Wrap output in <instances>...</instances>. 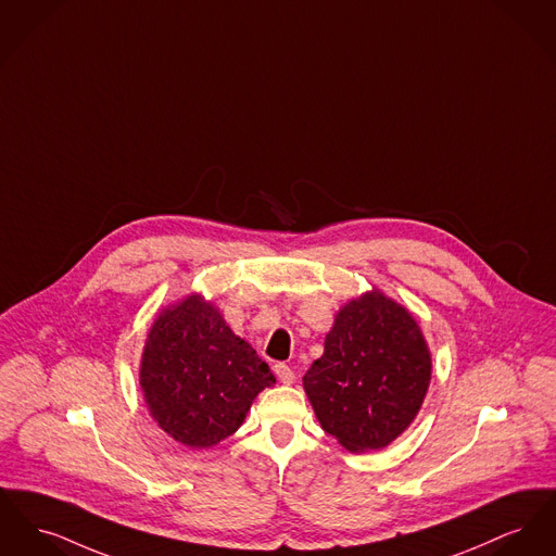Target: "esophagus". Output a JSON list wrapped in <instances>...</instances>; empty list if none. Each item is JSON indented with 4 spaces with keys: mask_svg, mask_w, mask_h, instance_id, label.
Instances as JSON below:
<instances>
[{
    "mask_svg": "<svg viewBox=\"0 0 556 556\" xmlns=\"http://www.w3.org/2000/svg\"><path fill=\"white\" fill-rule=\"evenodd\" d=\"M273 371L279 378V382H283V384H292L295 380L294 369L288 363H275Z\"/></svg>",
    "mask_w": 556,
    "mask_h": 556,
    "instance_id": "obj_1",
    "label": "esophagus"
}]
</instances>
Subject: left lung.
<instances>
[{"instance_id":"8db88e82","label":"left lung","mask_w":556,"mask_h":556,"mask_svg":"<svg viewBox=\"0 0 556 556\" xmlns=\"http://www.w3.org/2000/svg\"><path fill=\"white\" fill-rule=\"evenodd\" d=\"M430 367L414 317L374 290L338 313L324 357L302 382L321 428L359 454L387 447L412 425Z\"/></svg>"}]
</instances>
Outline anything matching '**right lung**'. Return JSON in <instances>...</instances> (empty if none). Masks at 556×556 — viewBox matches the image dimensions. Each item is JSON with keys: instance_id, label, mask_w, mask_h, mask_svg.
<instances>
[{"instance_id": "add662e5", "label": "right lung", "mask_w": 556, "mask_h": 556, "mask_svg": "<svg viewBox=\"0 0 556 556\" xmlns=\"http://www.w3.org/2000/svg\"><path fill=\"white\" fill-rule=\"evenodd\" d=\"M270 384V367L199 295L151 327L140 387L157 425L187 447H212L230 437Z\"/></svg>"}]
</instances>
